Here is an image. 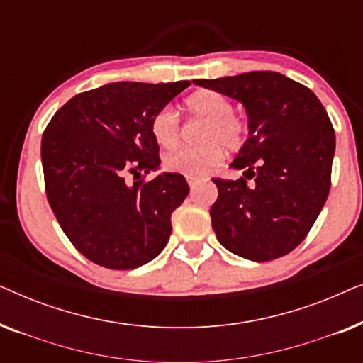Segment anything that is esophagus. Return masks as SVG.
<instances>
[{
	"instance_id": "esophagus-1",
	"label": "esophagus",
	"mask_w": 363,
	"mask_h": 363,
	"mask_svg": "<svg viewBox=\"0 0 363 363\" xmlns=\"http://www.w3.org/2000/svg\"><path fill=\"white\" fill-rule=\"evenodd\" d=\"M196 183H198L196 177H188V185H190V188H195Z\"/></svg>"
}]
</instances>
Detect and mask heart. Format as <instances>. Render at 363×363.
<instances>
[{"label": "heart", "mask_w": 363, "mask_h": 363, "mask_svg": "<svg viewBox=\"0 0 363 363\" xmlns=\"http://www.w3.org/2000/svg\"><path fill=\"white\" fill-rule=\"evenodd\" d=\"M193 117L203 118L200 142L203 145L182 147L168 153L163 165L168 172L185 177H200L216 167L223 158V148L236 152L246 140V125L233 116L231 101L215 91H198L185 101ZM152 135L163 148H173L180 140V118L170 106L162 107L152 118Z\"/></svg>", "instance_id": "heart-1"}]
</instances>
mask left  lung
I'll list each match as a JSON object with an SVG mask.
<instances>
[{
  "label": "left lung",
  "instance_id": "1",
  "mask_svg": "<svg viewBox=\"0 0 363 363\" xmlns=\"http://www.w3.org/2000/svg\"><path fill=\"white\" fill-rule=\"evenodd\" d=\"M193 82L241 102L247 113V138L230 165L242 177L213 180L218 200L210 215L218 241L256 262L286 256L329 196L335 133L324 106L311 89L279 72Z\"/></svg>",
  "mask_w": 363,
  "mask_h": 363
}]
</instances>
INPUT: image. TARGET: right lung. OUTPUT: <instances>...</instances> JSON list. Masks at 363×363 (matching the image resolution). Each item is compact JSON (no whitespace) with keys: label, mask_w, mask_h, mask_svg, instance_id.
<instances>
[{"label":"right lung","mask_w":363,"mask_h":363,"mask_svg":"<svg viewBox=\"0 0 363 363\" xmlns=\"http://www.w3.org/2000/svg\"><path fill=\"white\" fill-rule=\"evenodd\" d=\"M188 86L106 84L74 96L48 123L41 142L48 201L89 261L135 269L167 246L172 213L190 191L185 177L163 172L128 185L127 175L158 170L152 118Z\"/></svg>","instance_id":"right-lung-1"}]
</instances>
